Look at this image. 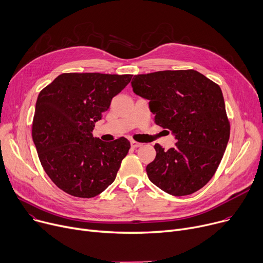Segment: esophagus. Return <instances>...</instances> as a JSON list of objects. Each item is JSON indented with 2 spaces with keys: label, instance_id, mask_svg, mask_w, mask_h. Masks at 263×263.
Returning <instances> with one entry per match:
<instances>
[{
  "label": "esophagus",
  "instance_id": "obj_1",
  "mask_svg": "<svg viewBox=\"0 0 263 263\" xmlns=\"http://www.w3.org/2000/svg\"><path fill=\"white\" fill-rule=\"evenodd\" d=\"M130 145H132V147L137 148V147H140V146H142L143 144H142V143H140V142H137V141H135V140H132V141H130Z\"/></svg>",
  "mask_w": 263,
  "mask_h": 263
}]
</instances>
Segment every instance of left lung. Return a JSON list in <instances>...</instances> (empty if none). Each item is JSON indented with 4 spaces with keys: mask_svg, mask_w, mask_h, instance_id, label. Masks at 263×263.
Here are the masks:
<instances>
[{
    "mask_svg": "<svg viewBox=\"0 0 263 263\" xmlns=\"http://www.w3.org/2000/svg\"><path fill=\"white\" fill-rule=\"evenodd\" d=\"M136 95L149 101L155 123L175 134L174 147L156 143V157L146 166L149 180L162 191L192 194L212 178L223 158L229 135L222 90L195 70L135 75Z\"/></svg>",
    "mask_w": 263,
    "mask_h": 263,
    "instance_id": "left-lung-1",
    "label": "left lung"
}]
</instances>
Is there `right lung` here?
<instances>
[{"mask_svg":"<svg viewBox=\"0 0 263 263\" xmlns=\"http://www.w3.org/2000/svg\"><path fill=\"white\" fill-rule=\"evenodd\" d=\"M132 76L63 73L40 91L33 140L45 173L66 193L95 197L114 182L130 143L124 137L104 142L92 130Z\"/></svg>","mask_w":263,"mask_h":263,"instance_id":"add662e5","label":"right lung"}]
</instances>
